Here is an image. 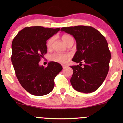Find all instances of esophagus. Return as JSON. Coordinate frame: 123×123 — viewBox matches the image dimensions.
Here are the masks:
<instances>
[{"label": "esophagus", "mask_w": 123, "mask_h": 123, "mask_svg": "<svg viewBox=\"0 0 123 123\" xmlns=\"http://www.w3.org/2000/svg\"><path fill=\"white\" fill-rule=\"evenodd\" d=\"M68 68V66H67V65H63V68L64 69Z\"/></svg>", "instance_id": "esophagus-1"}]
</instances>
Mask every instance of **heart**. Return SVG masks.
Segmentation results:
<instances>
[{
	"label": "heart",
	"mask_w": 123,
	"mask_h": 123,
	"mask_svg": "<svg viewBox=\"0 0 123 123\" xmlns=\"http://www.w3.org/2000/svg\"><path fill=\"white\" fill-rule=\"evenodd\" d=\"M54 39L53 37L50 38L46 43V48L50 50L52 47ZM62 39L63 43L67 45L70 42L73 41V39L71 36L69 35H64L62 37ZM70 58V55L69 54H61L58 53H54L50 55V59L51 61L56 62L60 64H64Z\"/></svg>",
	"instance_id": "1"
}]
</instances>
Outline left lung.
<instances>
[{
  "instance_id": "8db88e82",
  "label": "left lung",
  "mask_w": 123,
  "mask_h": 123,
  "mask_svg": "<svg viewBox=\"0 0 123 123\" xmlns=\"http://www.w3.org/2000/svg\"><path fill=\"white\" fill-rule=\"evenodd\" d=\"M76 40L77 51L72 61L80 63L73 65L70 83L77 91L85 93L97 90L105 80L111 58L107 42L98 30L91 26H77L61 28ZM85 64L82 67V62Z\"/></svg>"
}]
</instances>
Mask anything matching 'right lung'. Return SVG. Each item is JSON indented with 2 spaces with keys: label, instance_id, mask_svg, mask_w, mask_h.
Masks as SVG:
<instances>
[{
  "label": "right lung",
  "instance_id": "1",
  "mask_svg": "<svg viewBox=\"0 0 123 123\" xmlns=\"http://www.w3.org/2000/svg\"><path fill=\"white\" fill-rule=\"evenodd\" d=\"M59 30V28L27 27L13 40L11 60L16 77L31 95L43 96L51 92L54 78L63 69L60 64L54 62L49 63L46 68L38 64L47 53L46 41Z\"/></svg>",
  "mask_w": 123,
  "mask_h": 123
}]
</instances>
